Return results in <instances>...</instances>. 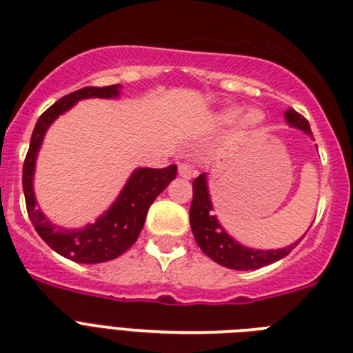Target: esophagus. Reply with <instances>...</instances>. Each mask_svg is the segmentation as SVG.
<instances>
[{"label":"esophagus","mask_w":353,"mask_h":353,"mask_svg":"<svg viewBox=\"0 0 353 353\" xmlns=\"http://www.w3.org/2000/svg\"><path fill=\"white\" fill-rule=\"evenodd\" d=\"M177 170H179V176L185 177V179H190V177L196 174V170H194V167H192L190 163H179Z\"/></svg>","instance_id":"34e87169"}]
</instances>
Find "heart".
Here are the masks:
<instances>
[{
  "mask_svg": "<svg viewBox=\"0 0 353 353\" xmlns=\"http://www.w3.org/2000/svg\"><path fill=\"white\" fill-rule=\"evenodd\" d=\"M261 119H263V116H261L259 112H248V114L245 116V121L243 123H245L246 128H250L252 130V128H256L257 125H259Z\"/></svg>",
  "mask_w": 353,
  "mask_h": 353,
  "instance_id": "obj_1",
  "label": "heart"
}]
</instances>
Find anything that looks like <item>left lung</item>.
Here are the masks:
<instances>
[{
    "label": "left lung",
    "instance_id": "left-lung-1",
    "mask_svg": "<svg viewBox=\"0 0 353 353\" xmlns=\"http://www.w3.org/2000/svg\"><path fill=\"white\" fill-rule=\"evenodd\" d=\"M285 116L286 121L290 123V127L301 128L306 134H310V123L306 121V117L301 116L299 112L290 108V110H286ZM192 190H194L190 205L192 234L196 237L199 248L212 261H216L217 265H223L232 270H257L261 266L272 265V263L288 256L299 243H294L281 250H252V248L241 246L223 230L216 216H212V203L208 197L205 174L194 179Z\"/></svg>",
    "mask_w": 353,
    "mask_h": 353
}]
</instances>
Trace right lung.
<instances>
[{
    "label": "right lung",
    "mask_w": 353,
    "mask_h": 353,
    "mask_svg": "<svg viewBox=\"0 0 353 353\" xmlns=\"http://www.w3.org/2000/svg\"><path fill=\"white\" fill-rule=\"evenodd\" d=\"M117 88H119L117 85L85 87L81 90L68 94V96H63L59 101L54 103L52 107L47 108L37 119L32 137H30V147H28L27 157L23 163V192H25L28 217H30L34 228L54 252L67 259L76 261V263H87V265L105 263V261L116 259L123 252H127L136 243L154 199L167 188L168 183L177 174L176 165H170L167 168H139L132 174L123 192L119 194L116 203L108 208L107 214H103L96 223L88 225L83 230L59 228L39 212V208L36 206V199H34L32 176L37 150H39V145H41L48 125L79 99L116 97Z\"/></svg>",
    "instance_id": "obj_1"
}]
</instances>
